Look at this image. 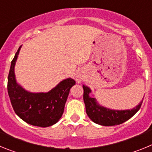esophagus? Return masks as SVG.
Wrapping results in <instances>:
<instances>
[{
	"label": "esophagus",
	"mask_w": 152,
	"mask_h": 152,
	"mask_svg": "<svg viewBox=\"0 0 152 152\" xmlns=\"http://www.w3.org/2000/svg\"><path fill=\"white\" fill-rule=\"evenodd\" d=\"M77 81H78V82H81V81H82V77H80V76H77Z\"/></svg>",
	"instance_id": "34e87169"
}]
</instances>
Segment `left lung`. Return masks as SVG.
Here are the masks:
<instances>
[{"label": "left lung", "instance_id": "8db88e82", "mask_svg": "<svg viewBox=\"0 0 152 152\" xmlns=\"http://www.w3.org/2000/svg\"><path fill=\"white\" fill-rule=\"evenodd\" d=\"M83 89H84V101L85 103L86 113L93 122L101 126H116L127 121L139 111L143 102L142 100L139 105L132 110H113L98 105L95 98H92L89 96V94L91 92L90 88L84 85Z\"/></svg>", "mask_w": 152, "mask_h": 152}]
</instances>
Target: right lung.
<instances>
[{"instance_id":"add662e5","label":"right lung","mask_w":152,"mask_h":152,"mask_svg":"<svg viewBox=\"0 0 152 152\" xmlns=\"http://www.w3.org/2000/svg\"><path fill=\"white\" fill-rule=\"evenodd\" d=\"M20 48L19 47L12 60L8 75L7 91L13 110L30 125L40 127L52 126L62 116L70 89L75 81L65 79L48 93L34 94L25 91L17 84L14 75V66Z\"/></svg>"}]
</instances>
